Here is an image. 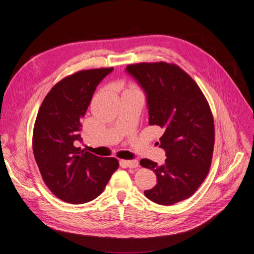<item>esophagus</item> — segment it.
<instances>
[{
  "mask_svg": "<svg viewBox=\"0 0 254 254\" xmlns=\"http://www.w3.org/2000/svg\"><path fill=\"white\" fill-rule=\"evenodd\" d=\"M121 163L124 164L125 166H127L129 168H135L139 166V162H137V160H122Z\"/></svg>",
  "mask_w": 254,
  "mask_h": 254,
  "instance_id": "obj_1",
  "label": "esophagus"
}]
</instances>
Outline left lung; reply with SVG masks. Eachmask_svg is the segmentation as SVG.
<instances>
[{
	"instance_id": "1",
	"label": "left lung",
	"mask_w": 254,
	"mask_h": 254,
	"mask_svg": "<svg viewBox=\"0 0 254 254\" xmlns=\"http://www.w3.org/2000/svg\"><path fill=\"white\" fill-rule=\"evenodd\" d=\"M126 71L145 91L149 125L164 131L159 147L166 152L165 162L140 161L157 175V184L144 194L161 205L188 199L204 181L212 162L215 129L209 103L195 80L177 64L142 63L127 65Z\"/></svg>"
}]
</instances>
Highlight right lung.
Instances as JSON below:
<instances>
[{
	"instance_id": "obj_1",
	"label": "right lung",
	"mask_w": 254,
	"mask_h": 254,
	"mask_svg": "<svg viewBox=\"0 0 254 254\" xmlns=\"http://www.w3.org/2000/svg\"><path fill=\"white\" fill-rule=\"evenodd\" d=\"M113 67L78 71L54 86L38 111L33 151L42 179L61 200L81 204L103 193L119 168L115 158H102L76 147L79 131L97 84Z\"/></svg>"
}]
</instances>
